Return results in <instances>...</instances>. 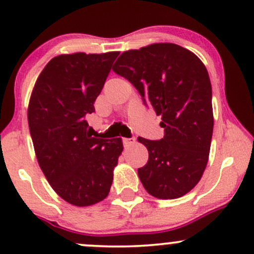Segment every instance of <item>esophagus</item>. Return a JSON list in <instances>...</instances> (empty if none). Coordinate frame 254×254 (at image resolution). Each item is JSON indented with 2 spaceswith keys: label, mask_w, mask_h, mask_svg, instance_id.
I'll return each instance as SVG.
<instances>
[{
  "label": "esophagus",
  "mask_w": 254,
  "mask_h": 254,
  "mask_svg": "<svg viewBox=\"0 0 254 254\" xmlns=\"http://www.w3.org/2000/svg\"><path fill=\"white\" fill-rule=\"evenodd\" d=\"M122 142H123L124 147H129V145L135 143V138H125V137H123V138H122Z\"/></svg>",
  "instance_id": "esophagus-1"
}]
</instances>
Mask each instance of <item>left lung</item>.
Here are the masks:
<instances>
[{
    "instance_id": "obj_1",
    "label": "left lung",
    "mask_w": 254,
    "mask_h": 254,
    "mask_svg": "<svg viewBox=\"0 0 254 254\" xmlns=\"http://www.w3.org/2000/svg\"><path fill=\"white\" fill-rule=\"evenodd\" d=\"M112 69L162 119L164 138H137L149 153L137 171L142 185L160 199L184 196L200 180L210 151L214 115L205 65L183 46L157 43L123 52Z\"/></svg>"
}]
</instances>
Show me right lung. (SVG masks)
I'll list each match as a JSON object with an SVG mask.
<instances>
[{
  "mask_svg": "<svg viewBox=\"0 0 254 254\" xmlns=\"http://www.w3.org/2000/svg\"><path fill=\"white\" fill-rule=\"evenodd\" d=\"M118 55H60L32 90L27 118L38 164L55 192L72 205L107 197L123 151L122 138L92 137L86 121Z\"/></svg>",
  "mask_w": 254,
  "mask_h": 254,
  "instance_id": "add662e5",
  "label": "right lung"
}]
</instances>
